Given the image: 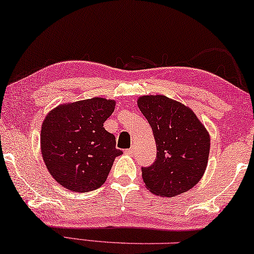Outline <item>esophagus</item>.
Segmentation results:
<instances>
[{"label":"esophagus","instance_id":"esophagus-1","mask_svg":"<svg viewBox=\"0 0 254 254\" xmlns=\"http://www.w3.org/2000/svg\"><path fill=\"white\" fill-rule=\"evenodd\" d=\"M134 151H135V149H134V146H132V147H130V149L125 150V154H127V155H131L132 153H134Z\"/></svg>","mask_w":254,"mask_h":254}]
</instances>
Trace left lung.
Segmentation results:
<instances>
[{"label":"left lung","mask_w":254,"mask_h":254,"mask_svg":"<svg viewBox=\"0 0 254 254\" xmlns=\"http://www.w3.org/2000/svg\"><path fill=\"white\" fill-rule=\"evenodd\" d=\"M137 105L157 144V159L142 168L147 190L162 197L190 190L208 165L210 135L192 109L165 95H143Z\"/></svg>","instance_id":"left-lung-1"}]
</instances>
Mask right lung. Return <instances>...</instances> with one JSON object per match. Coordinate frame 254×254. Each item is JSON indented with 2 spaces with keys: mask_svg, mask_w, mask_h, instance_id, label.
I'll use <instances>...</instances> for the list:
<instances>
[{
  "mask_svg": "<svg viewBox=\"0 0 254 254\" xmlns=\"http://www.w3.org/2000/svg\"><path fill=\"white\" fill-rule=\"evenodd\" d=\"M116 101L103 97L58 105L42 124L41 150L56 181L71 192H89L107 181L116 157V137L103 124Z\"/></svg>",
  "mask_w": 254,
  "mask_h": 254,
  "instance_id": "add662e5",
  "label": "right lung"
}]
</instances>
